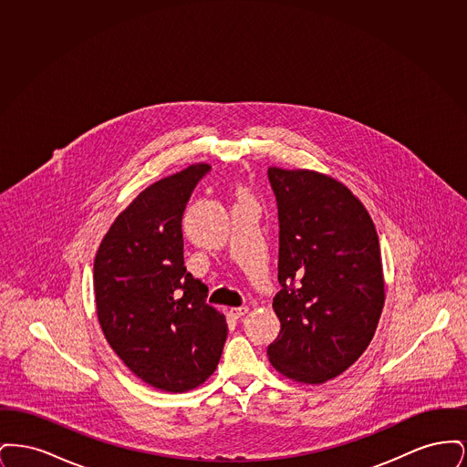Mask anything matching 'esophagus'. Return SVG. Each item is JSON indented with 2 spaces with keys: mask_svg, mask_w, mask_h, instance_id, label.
I'll list each match as a JSON object with an SVG mask.
<instances>
[{
  "mask_svg": "<svg viewBox=\"0 0 467 467\" xmlns=\"http://www.w3.org/2000/svg\"><path fill=\"white\" fill-rule=\"evenodd\" d=\"M229 313H231V317H234V318H242L244 315H246V313H248V306H240V308H231V310H229Z\"/></svg>",
  "mask_w": 467,
  "mask_h": 467,
  "instance_id": "esophagus-1",
  "label": "esophagus"
}]
</instances>
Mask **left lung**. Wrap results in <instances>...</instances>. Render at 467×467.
Here are the masks:
<instances>
[{"mask_svg":"<svg viewBox=\"0 0 467 467\" xmlns=\"http://www.w3.org/2000/svg\"><path fill=\"white\" fill-rule=\"evenodd\" d=\"M276 198L282 329L267 347L276 371L324 383L371 343L385 303L377 229L364 204L334 178L269 168Z\"/></svg>","mask_w":467,"mask_h":467,"instance_id":"left-lung-1","label":"left lung"}]
</instances>
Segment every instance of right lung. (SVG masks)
Listing matches in <instances>:
<instances>
[{
	"mask_svg": "<svg viewBox=\"0 0 467 467\" xmlns=\"http://www.w3.org/2000/svg\"><path fill=\"white\" fill-rule=\"evenodd\" d=\"M210 166L162 178L115 219L94 259L98 320L113 352L145 383L185 392L217 369L227 337L206 285L183 266L182 217Z\"/></svg>",
	"mask_w": 467,
	"mask_h": 467,
	"instance_id": "add662e5",
	"label": "right lung"
}]
</instances>
